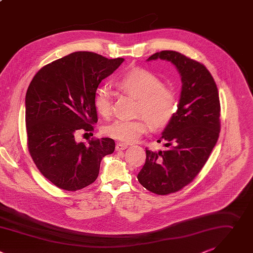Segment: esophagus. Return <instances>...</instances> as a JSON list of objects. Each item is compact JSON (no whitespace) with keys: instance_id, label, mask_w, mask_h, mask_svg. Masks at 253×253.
Returning a JSON list of instances; mask_svg holds the SVG:
<instances>
[{"instance_id":"34e87169","label":"esophagus","mask_w":253,"mask_h":253,"mask_svg":"<svg viewBox=\"0 0 253 253\" xmlns=\"http://www.w3.org/2000/svg\"><path fill=\"white\" fill-rule=\"evenodd\" d=\"M127 144L126 143H123V142H118L116 145V150L120 151V150H124L126 148H127Z\"/></svg>"}]
</instances>
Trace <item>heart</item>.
<instances>
[{"mask_svg": "<svg viewBox=\"0 0 253 253\" xmlns=\"http://www.w3.org/2000/svg\"><path fill=\"white\" fill-rule=\"evenodd\" d=\"M123 92L138 99L136 120H118L105 127V133L119 141L131 143L137 140L149 127L162 128L172 120L177 110L175 93L164 85L163 81L153 72L143 68H132L116 81ZM94 107L105 119L113 114V96L106 86H100L94 94ZM149 122H147L144 118Z\"/></svg>", "mask_w": 253, "mask_h": 253, "instance_id": "obj_1", "label": "heart"}]
</instances>
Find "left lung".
Returning <instances> with one entry per match:
<instances>
[{"instance_id": "8db88e82", "label": "left lung", "mask_w": 253, "mask_h": 253, "mask_svg": "<svg viewBox=\"0 0 253 253\" xmlns=\"http://www.w3.org/2000/svg\"><path fill=\"white\" fill-rule=\"evenodd\" d=\"M170 62L181 77L177 111L161 139L167 150L145 149L139 183L160 195L176 192L190 183L208 162L220 130V103L216 84L209 70L174 50H162L147 61Z\"/></svg>"}]
</instances>
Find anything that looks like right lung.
<instances>
[{
    "label": "right lung",
    "mask_w": 253,
    "mask_h": 253,
    "mask_svg": "<svg viewBox=\"0 0 253 253\" xmlns=\"http://www.w3.org/2000/svg\"><path fill=\"white\" fill-rule=\"evenodd\" d=\"M124 61L75 52L42 67L33 78L25 99L28 147L38 169L56 186L75 191L91 184L103 158L114 153L113 138L84 144L75 134L93 130L96 88Z\"/></svg>",
    "instance_id": "1"
}]
</instances>
